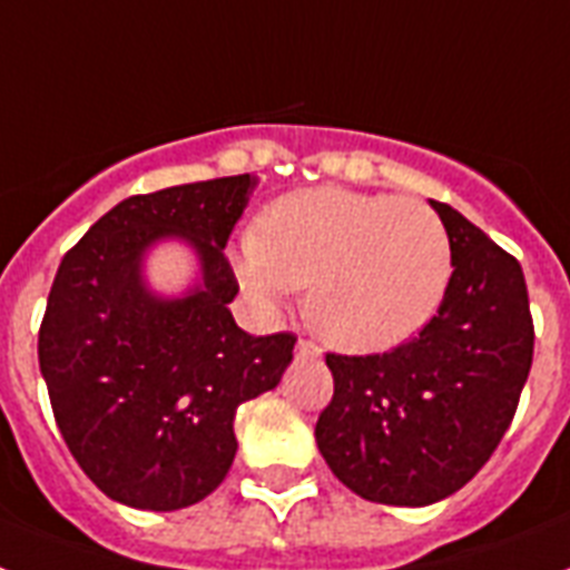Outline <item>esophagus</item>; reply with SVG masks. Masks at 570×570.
<instances>
[{
  "mask_svg": "<svg viewBox=\"0 0 570 570\" xmlns=\"http://www.w3.org/2000/svg\"><path fill=\"white\" fill-rule=\"evenodd\" d=\"M295 357H298V360H318V357H322V348H318L316 342L298 340V345H295Z\"/></svg>",
  "mask_w": 570,
  "mask_h": 570,
  "instance_id": "1",
  "label": "esophagus"
}]
</instances>
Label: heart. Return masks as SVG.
<instances>
[{"label": "heart", "mask_w": 570, "mask_h": 570, "mask_svg": "<svg viewBox=\"0 0 570 570\" xmlns=\"http://www.w3.org/2000/svg\"><path fill=\"white\" fill-rule=\"evenodd\" d=\"M234 272L269 309L309 286L318 333L351 354H377L436 316L451 281V239L424 202L313 187L263 210L257 237L234 254Z\"/></svg>", "instance_id": "heart-1"}]
</instances>
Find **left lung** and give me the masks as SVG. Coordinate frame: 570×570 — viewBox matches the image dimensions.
I'll return each mask as SVG.
<instances>
[{
  "instance_id": "1",
  "label": "left lung",
  "mask_w": 570,
  "mask_h": 570,
  "mask_svg": "<svg viewBox=\"0 0 570 570\" xmlns=\"http://www.w3.org/2000/svg\"><path fill=\"white\" fill-rule=\"evenodd\" d=\"M430 207L451 239L439 313L390 354H327L333 397L316 421L333 474L386 507H428L469 483L510 428L533 365L521 263L451 205Z\"/></svg>"
}]
</instances>
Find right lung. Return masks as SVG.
I'll return each instance as SVG.
<instances>
[{
  "label": "right lung",
  "mask_w": 570,
  "mask_h": 570,
  "mask_svg": "<svg viewBox=\"0 0 570 570\" xmlns=\"http://www.w3.org/2000/svg\"><path fill=\"white\" fill-rule=\"evenodd\" d=\"M254 184L230 175L125 198L60 261L37 357L60 436L110 501L173 512L207 498L237 453V406L293 363V333L252 336L228 309L239 286L222 248ZM160 242L197 257L178 296L145 277Z\"/></svg>",
  "instance_id": "obj_1"
}]
</instances>
